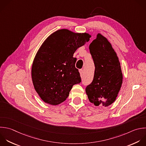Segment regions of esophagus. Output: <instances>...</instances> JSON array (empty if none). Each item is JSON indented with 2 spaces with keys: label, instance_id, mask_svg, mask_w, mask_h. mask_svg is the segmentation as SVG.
<instances>
[{
  "label": "esophagus",
  "instance_id": "obj_1",
  "mask_svg": "<svg viewBox=\"0 0 146 146\" xmlns=\"http://www.w3.org/2000/svg\"><path fill=\"white\" fill-rule=\"evenodd\" d=\"M79 72H80V76H81V77H83V74H84L83 70H79Z\"/></svg>",
  "mask_w": 146,
  "mask_h": 146
}]
</instances>
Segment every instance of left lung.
Segmentation results:
<instances>
[{"mask_svg":"<svg viewBox=\"0 0 146 146\" xmlns=\"http://www.w3.org/2000/svg\"><path fill=\"white\" fill-rule=\"evenodd\" d=\"M95 70L86 94L96 106L108 107L116 100L123 82L120 63L108 39L98 33L89 46Z\"/></svg>","mask_w":146,"mask_h":146,"instance_id":"8db88e82","label":"left lung"}]
</instances>
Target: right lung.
<instances>
[{
  "instance_id": "obj_1",
  "label": "right lung",
  "mask_w": 146,
  "mask_h": 146,
  "mask_svg": "<svg viewBox=\"0 0 146 146\" xmlns=\"http://www.w3.org/2000/svg\"><path fill=\"white\" fill-rule=\"evenodd\" d=\"M88 33L67 29L51 34L38 50L33 63L31 78L34 88L45 103L56 106L68 96L74 84L81 82L75 68V51L90 40Z\"/></svg>"
}]
</instances>
